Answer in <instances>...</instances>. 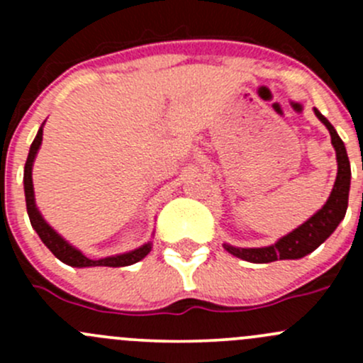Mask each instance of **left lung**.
Segmentation results:
<instances>
[{
  "mask_svg": "<svg viewBox=\"0 0 363 363\" xmlns=\"http://www.w3.org/2000/svg\"><path fill=\"white\" fill-rule=\"evenodd\" d=\"M318 119L327 126L328 133L332 137V145L335 149L337 156V177H335L334 189L328 196L327 203L320 208L314 216H311L303 225L295 228L288 235L281 237L276 244L267 247H233L230 244H225V250L230 255L237 256L240 259H246L251 263H270L276 259H298L306 255L313 252L321 246L346 216L347 208V196H350V184H351V168L350 160H347L346 147L344 142L335 131V128L328 123L325 116L318 108H314Z\"/></svg>",
  "mask_w": 363,
  "mask_h": 363,
  "instance_id": "left-lung-1",
  "label": "left lung"
}]
</instances>
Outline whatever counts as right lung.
<instances>
[{
    "instance_id": "1",
    "label": "right lung",
    "mask_w": 363,
    "mask_h": 363,
    "mask_svg": "<svg viewBox=\"0 0 363 363\" xmlns=\"http://www.w3.org/2000/svg\"><path fill=\"white\" fill-rule=\"evenodd\" d=\"M42 135H43V126L40 128L38 133H36L35 140H33L31 147H29L28 160H26L24 167V195H26V208H28L29 221L31 226L35 228V232L38 233V237L42 239V242L49 247L50 252L56 256L57 259H61L63 263H67L69 267H126L133 265V263L140 262L142 258L151 252L152 242L144 244L138 250H133L130 252H124V255H116V256H107V258L101 259H91L86 255H82L77 247H73L72 244H68L52 226L47 225L45 219L42 218V214L38 212L35 203V191H33V161L36 158V152H38L40 145H42Z\"/></svg>"
}]
</instances>
